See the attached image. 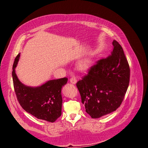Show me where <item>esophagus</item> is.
I'll return each instance as SVG.
<instances>
[{"label":"esophagus","mask_w":148,"mask_h":148,"mask_svg":"<svg viewBox=\"0 0 148 148\" xmlns=\"http://www.w3.org/2000/svg\"><path fill=\"white\" fill-rule=\"evenodd\" d=\"M70 82L72 84H76V83H77V79L75 78V77H72L70 79Z\"/></svg>","instance_id":"34e87169"}]
</instances>
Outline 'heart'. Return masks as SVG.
<instances>
[{
	"label": "heart",
	"instance_id": "b5f03b06",
	"mask_svg": "<svg viewBox=\"0 0 148 148\" xmlns=\"http://www.w3.org/2000/svg\"><path fill=\"white\" fill-rule=\"evenodd\" d=\"M91 64V63L90 60L84 59L79 64V68L81 70H87L90 67Z\"/></svg>",
	"mask_w": 148,
	"mask_h": 148
}]
</instances>
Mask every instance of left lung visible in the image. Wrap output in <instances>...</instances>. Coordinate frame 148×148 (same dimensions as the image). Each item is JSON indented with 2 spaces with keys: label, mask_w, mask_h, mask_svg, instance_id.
Here are the masks:
<instances>
[{
  "label": "left lung",
  "mask_w": 148,
  "mask_h": 148,
  "mask_svg": "<svg viewBox=\"0 0 148 148\" xmlns=\"http://www.w3.org/2000/svg\"><path fill=\"white\" fill-rule=\"evenodd\" d=\"M111 55L101 59L77 83L85 109L92 119L115 111L120 106L130 83V70L120 44L115 40Z\"/></svg>",
  "instance_id": "8db88e82"
}]
</instances>
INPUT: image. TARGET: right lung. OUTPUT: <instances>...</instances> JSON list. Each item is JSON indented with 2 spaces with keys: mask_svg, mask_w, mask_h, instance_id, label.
I'll return each mask as SVG.
<instances>
[{
  "mask_svg": "<svg viewBox=\"0 0 148 148\" xmlns=\"http://www.w3.org/2000/svg\"><path fill=\"white\" fill-rule=\"evenodd\" d=\"M20 53L13 65L12 77L17 100L25 111L38 119L54 122L62 114V86L67 83L65 77L49 80L40 86L29 87L21 83L15 73Z\"/></svg>",
  "mask_w": 148,
  "mask_h": 148,
  "instance_id": "1",
  "label": "right lung"
}]
</instances>
